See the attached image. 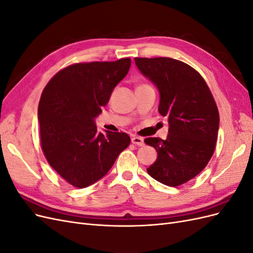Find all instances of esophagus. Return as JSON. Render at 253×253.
Wrapping results in <instances>:
<instances>
[{"instance_id":"obj_1","label":"esophagus","mask_w":253,"mask_h":253,"mask_svg":"<svg viewBox=\"0 0 253 253\" xmlns=\"http://www.w3.org/2000/svg\"><path fill=\"white\" fill-rule=\"evenodd\" d=\"M132 143L136 144V145H143L144 144V141H143V138H141V137H132Z\"/></svg>"}]
</instances>
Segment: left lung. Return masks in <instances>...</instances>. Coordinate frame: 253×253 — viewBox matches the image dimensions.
<instances>
[{"instance_id":"8db88e82","label":"left lung","mask_w":253,"mask_h":253,"mask_svg":"<svg viewBox=\"0 0 253 253\" xmlns=\"http://www.w3.org/2000/svg\"><path fill=\"white\" fill-rule=\"evenodd\" d=\"M140 73L159 91L158 111L168 119L167 139L144 142L157 151L147 171L166 186L177 187L200 174L211 159L219 115L204 78L193 67L171 58H135Z\"/></svg>"}]
</instances>
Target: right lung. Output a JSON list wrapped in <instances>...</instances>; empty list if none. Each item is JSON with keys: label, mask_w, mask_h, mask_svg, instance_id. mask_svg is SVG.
I'll return each mask as SVG.
<instances>
[{"label": "right lung", "mask_w": 253, "mask_h": 253, "mask_svg": "<svg viewBox=\"0 0 253 253\" xmlns=\"http://www.w3.org/2000/svg\"><path fill=\"white\" fill-rule=\"evenodd\" d=\"M129 67V58L77 63L58 72L43 90L38 109L43 153L76 188L101 179L131 142L126 133H99L95 124Z\"/></svg>", "instance_id": "add662e5"}]
</instances>
